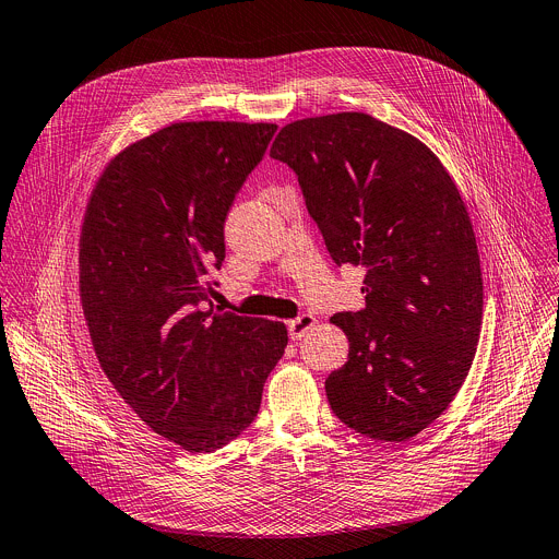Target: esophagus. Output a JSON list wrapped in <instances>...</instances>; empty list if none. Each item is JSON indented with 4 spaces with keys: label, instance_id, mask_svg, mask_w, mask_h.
Listing matches in <instances>:
<instances>
[{
    "label": "esophagus",
    "instance_id": "1",
    "mask_svg": "<svg viewBox=\"0 0 559 559\" xmlns=\"http://www.w3.org/2000/svg\"><path fill=\"white\" fill-rule=\"evenodd\" d=\"M313 324H316V318H313L311 313L297 316L295 320L288 322V335H290V340H302V337L311 331Z\"/></svg>",
    "mask_w": 559,
    "mask_h": 559
}]
</instances>
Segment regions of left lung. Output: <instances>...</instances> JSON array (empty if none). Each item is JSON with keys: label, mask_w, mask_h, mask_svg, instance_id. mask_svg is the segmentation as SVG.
Instances as JSON below:
<instances>
[{"label": "left lung", "mask_w": 559, "mask_h": 559, "mask_svg": "<svg viewBox=\"0 0 559 559\" xmlns=\"http://www.w3.org/2000/svg\"><path fill=\"white\" fill-rule=\"evenodd\" d=\"M271 156L299 181L331 260L365 266V309L331 318L349 358L324 390L356 432L401 443L435 423L475 360L484 280L467 210L418 139L369 114L305 118Z\"/></svg>", "instance_id": "1"}]
</instances>
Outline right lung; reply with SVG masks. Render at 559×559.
<instances>
[{
    "label": "right lung",
    "instance_id": "obj_1",
    "mask_svg": "<svg viewBox=\"0 0 559 559\" xmlns=\"http://www.w3.org/2000/svg\"><path fill=\"white\" fill-rule=\"evenodd\" d=\"M277 132L269 122H175L120 152L80 235V297L116 392L156 435L214 452L257 418L288 342L282 322L214 309L224 224Z\"/></svg>",
    "mask_w": 559,
    "mask_h": 559
}]
</instances>
